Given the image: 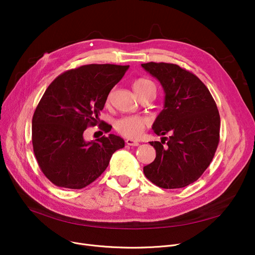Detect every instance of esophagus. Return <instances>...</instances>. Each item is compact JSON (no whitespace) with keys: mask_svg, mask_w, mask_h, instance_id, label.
Masks as SVG:
<instances>
[{"mask_svg":"<svg viewBox=\"0 0 255 255\" xmlns=\"http://www.w3.org/2000/svg\"><path fill=\"white\" fill-rule=\"evenodd\" d=\"M125 142H126V144H128V145H132V146H137V145L139 144V142H138V141H136V140H133V139H131V138H127V139L125 140Z\"/></svg>","mask_w":255,"mask_h":255,"instance_id":"esophagus-1","label":"esophagus"}]
</instances>
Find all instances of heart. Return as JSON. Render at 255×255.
<instances>
[{
    "instance_id": "1",
    "label": "heart",
    "mask_w": 255,
    "mask_h": 255,
    "mask_svg": "<svg viewBox=\"0 0 255 255\" xmlns=\"http://www.w3.org/2000/svg\"><path fill=\"white\" fill-rule=\"evenodd\" d=\"M133 90L139 97L151 89H155V85L148 78H137L133 82ZM149 125V119L141 116H125L118 119L114 127L118 133L128 138H138L145 127Z\"/></svg>"
}]
</instances>
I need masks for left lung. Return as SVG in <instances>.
<instances>
[{"mask_svg":"<svg viewBox=\"0 0 255 255\" xmlns=\"http://www.w3.org/2000/svg\"><path fill=\"white\" fill-rule=\"evenodd\" d=\"M141 67L161 84L164 109L153 124L161 141H150L154 161L144 176L164 189L183 188L203 175L219 143L220 116L209 89L192 72L170 63L150 62Z\"/></svg>","mask_w":255,"mask_h":255,"instance_id":"8db88e82","label":"left lung"}]
</instances>
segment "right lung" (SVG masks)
I'll return each mask as SVG.
<instances>
[{
	"label": "right lung",
	"mask_w": 255,
	"mask_h": 255,
	"mask_svg": "<svg viewBox=\"0 0 255 255\" xmlns=\"http://www.w3.org/2000/svg\"><path fill=\"white\" fill-rule=\"evenodd\" d=\"M129 65L90 64L60 74L48 86L32 120V142L38 165L58 187L82 189L109 166L113 154L124 148L115 134L86 141L84 132L100 123L111 90ZM104 132L107 124L101 121Z\"/></svg>",
	"instance_id": "add662e5"
}]
</instances>
